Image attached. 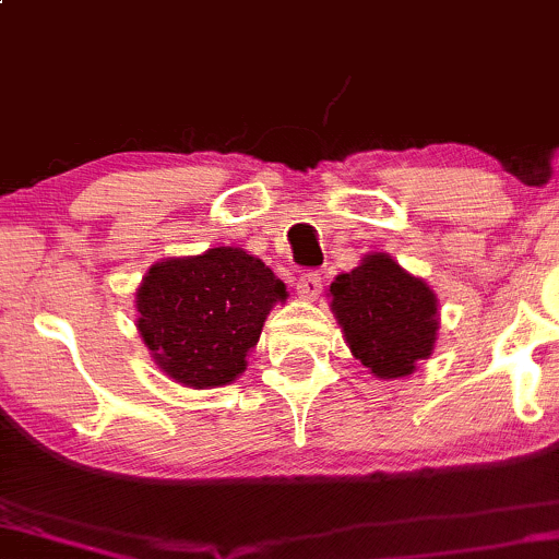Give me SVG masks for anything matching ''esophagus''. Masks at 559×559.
<instances>
[{
    "instance_id": "34e87169",
    "label": "esophagus",
    "mask_w": 559,
    "mask_h": 559,
    "mask_svg": "<svg viewBox=\"0 0 559 559\" xmlns=\"http://www.w3.org/2000/svg\"><path fill=\"white\" fill-rule=\"evenodd\" d=\"M297 292H299L301 299H318L320 292H322V275L318 271L301 273L299 281H297Z\"/></svg>"
}]
</instances>
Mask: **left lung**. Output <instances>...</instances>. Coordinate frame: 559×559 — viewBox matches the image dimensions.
I'll use <instances>...</instances> for the list:
<instances>
[{
	"label": "left lung",
	"mask_w": 559,
	"mask_h": 559,
	"mask_svg": "<svg viewBox=\"0 0 559 559\" xmlns=\"http://www.w3.org/2000/svg\"><path fill=\"white\" fill-rule=\"evenodd\" d=\"M331 297L346 344L378 378L412 374L416 361L432 354L435 294L388 254H369L352 273H341Z\"/></svg>",
	"instance_id": "8db88e82"
}]
</instances>
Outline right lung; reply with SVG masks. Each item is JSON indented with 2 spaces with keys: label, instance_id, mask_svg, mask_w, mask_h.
Masks as SVG:
<instances>
[{
  "label": "right lung",
  "instance_id": "add662e5",
  "mask_svg": "<svg viewBox=\"0 0 559 559\" xmlns=\"http://www.w3.org/2000/svg\"><path fill=\"white\" fill-rule=\"evenodd\" d=\"M284 281L234 247L153 265L138 288V331L169 378L215 388L245 372Z\"/></svg>",
  "mask_w": 559,
  "mask_h": 559
}]
</instances>
